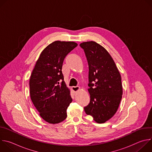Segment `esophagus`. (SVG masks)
Wrapping results in <instances>:
<instances>
[{
	"label": "esophagus",
	"mask_w": 152,
	"mask_h": 152,
	"mask_svg": "<svg viewBox=\"0 0 152 152\" xmlns=\"http://www.w3.org/2000/svg\"><path fill=\"white\" fill-rule=\"evenodd\" d=\"M72 90L73 91L75 92V93H76L77 91H79L80 90V87L78 86H73L72 87Z\"/></svg>",
	"instance_id": "1"
}]
</instances>
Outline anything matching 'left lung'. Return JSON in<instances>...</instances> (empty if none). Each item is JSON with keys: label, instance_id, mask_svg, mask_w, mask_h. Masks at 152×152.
Segmentation results:
<instances>
[{"label": "left lung", "instance_id": "obj_1", "mask_svg": "<svg viewBox=\"0 0 152 152\" xmlns=\"http://www.w3.org/2000/svg\"><path fill=\"white\" fill-rule=\"evenodd\" d=\"M80 46L87 59L90 102L84 110L98 123H103L116 113L122 98L120 72L111 56L95 41L83 42Z\"/></svg>", "mask_w": 152, "mask_h": 152}]
</instances>
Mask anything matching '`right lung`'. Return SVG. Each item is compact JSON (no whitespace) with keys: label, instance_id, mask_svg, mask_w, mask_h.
Returning a JSON list of instances; mask_svg holds the SVG:
<instances>
[{"label":"right lung","instance_id":"right-lung-1","mask_svg":"<svg viewBox=\"0 0 152 152\" xmlns=\"http://www.w3.org/2000/svg\"><path fill=\"white\" fill-rule=\"evenodd\" d=\"M77 44L56 41L41 53L30 80L31 100L41 118L57 124L67 118V109L72 102L70 90L62 72L64 58Z\"/></svg>","mask_w":152,"mask_h":152}]
</instances>
